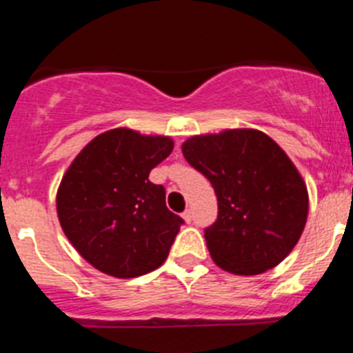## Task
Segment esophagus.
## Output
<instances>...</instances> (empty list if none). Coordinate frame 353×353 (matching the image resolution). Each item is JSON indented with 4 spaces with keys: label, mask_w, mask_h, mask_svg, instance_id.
<instances>
[{
    "label": "esophagus",
    "mask_w": 353,
    "mask_h": 353,
    "mask_svg": "<svg viewBox=\"0 0 353 353\" xmlns=\"http://www.w3.org/2000/svg\"><path fill=\"white\" fill-rule=\"evenodd\" d=\"M182 217H183V221H185V223H191V221H192V212L189 210V208H187V210L182 214Z\"/></svg>",
    "instance_id": "esophagus-1"
}]
</instances>
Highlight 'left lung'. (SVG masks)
<instances>
[{
  "mask_svg": "<svg viewBox=\"0 0 353 353\" xmlns=\"http://www.w3.org/2000/svg\"><path fill=\"white\" fill-rule=\"evenodd\" d=\"M182 152L217 196V219L205 228L212 260L239 276L281 263L301 239L310 207L304 180L281 146L260 130L233 129L192 136Z\"/></svg>",
  "mask_w": 353,
  "mask_h": 353,
  "instance_id": "8db88e82",
  "label": "left lung"
}]
</instances>
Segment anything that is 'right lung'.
Wrapping results in <instances>:
<instances>
[{
    "label": "right lung",
    "instance_id": "1",
    "mask_svg": "<svg viewBox=\"0 0 353 353\" xmlns=\"http://www.w3.org/2000/svg\"><path fill=\"white\" fill-rule=\"evenodd\" d=\"M171 150V138L113 129L84 146L63 174L58 219L97 270L129 279L166 261L183 219L166 207V189L148 174Z\"/></svg>",
    "mask_w": 353,
    "mask_h": 353
}]
</instances>
